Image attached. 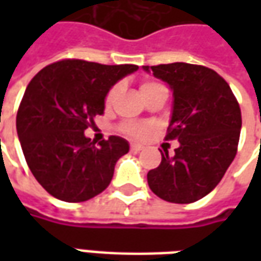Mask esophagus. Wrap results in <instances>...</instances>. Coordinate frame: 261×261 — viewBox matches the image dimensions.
<instances>
[{
	"label": "esophagus",
	"mask_w": 261,
	"mask_h": 261,
	"mask_svg": "<svg viewBox=\"0 0 261 261\" xmlns=\"http://www.w3.org/2000/svg\"><path fill=\"white\" fill-rule=\"evenodd\" d=\"M142 145H140V144H131L130 145V149L131 151H134V152H138V151H141L142 149Z\"/></svg>",
	"instance_id": "34e87169"
}]
</instances>
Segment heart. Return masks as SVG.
Instances as JSON below:
<instances>
[{
	"instance_id": "obj_1",
	"label": "heart",
	"mask_w": 261,
	"mask_h": 261,
	"mask_svg": "<svg viewBox=\"0 0 261 261\" xmlns=\"http://www.w3.org/2000/svg\"><path fill=\"white\" fill-rule=\"evenodd\" d=\"M162 84L159 82H153V81H147L141 85V93L142 96L145 97L148 93L156 91L159 88H162ZM120 86L114 85L113 88H110L109 92L106 93V97H105V105L106 106H112L113 102L116 100V97L119 95ZM152 130V125L151 124H142V123H133V121H128V123H124L121 125V131L124 133L125 136L131 137V138H144L145 136H148Z\"/></svg>"
}]
</instances>
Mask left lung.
<instances>
[{
	"mask_svg": "<svg viewBox=\"0 0 261 261\" xmlns=\"http://www.w3.org/2000/svg\"><path fill=\"white\" fill-rule=\"evenodd\" d=\"M173 92L165 140H177L173 156L162 153L148 185L162 200L189 204L213 192L238 151L242 114L228 82L204 65L172 63L142 65Z\"/></svg>",
	"mask_w": 261,
	"mask_h": 261,
	"instance_id": "obj_1",
	"label": "left lung"
}]
</instances>
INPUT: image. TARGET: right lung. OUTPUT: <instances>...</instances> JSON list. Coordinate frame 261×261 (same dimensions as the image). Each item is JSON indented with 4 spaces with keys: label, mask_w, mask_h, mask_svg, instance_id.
I'll list each match as a JSON object with an SVG mask.
<instances>
[{
    "label": "right lung",
    "mask_w": 261,
    "mask_h": 261,
    "mask_svg": "<svg viewBox=\"0 0 261 261\" xmlns=\"http://www.w3.org/2000/svg\"><path fill=\"white\" fill-rule=\"evenodd\" d=\"M137 69L134 64L63 60L40 69L29 82L16 131L29 169L53 197L86 201L110 185L114 165L130 145L117 136L95 145L84 131L105 112L109 89Z\"/></svg>",
    "instance_id": "add662e5"
}]
</instances>
